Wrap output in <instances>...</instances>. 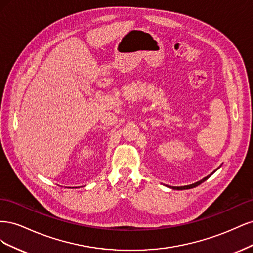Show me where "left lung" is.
<instances>
[{"instance_id": "obj_1", "label": "left lung", "mask_w": 253, "mask_h": 253, "mask_svg": "<svg viewBox=\"0 0 253 253\" xmlns=\"http://www.w3.org/2000/svg\"><path fill=\"white\" fill-rule=\"evenodd\" d=\"M217 169H218V168H217ZM217 169H216V170H217ZM216 170H215V171H216ZM215 171H214V172H215ZM214 172H213V173H214ZM213 173H212V174H213ZM210 175H211V174H210ZM210 175H208V176H207V177H205V178L201 179L200 181H196V182L192 183V185H189V186H182V187H170V188H172V189H175V190H186V189H191V188H194V187H197L198 185H201V183H202V182H204L205 180L208 179Z\"/></svg>"}]
</instances>
